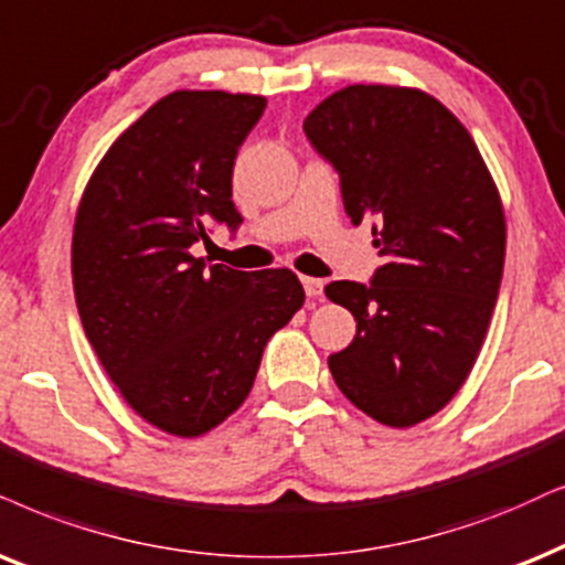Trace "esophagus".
Returning <instances> with one entry per match:
<instances>
[{
	"label": "esophagus",
	"instance_id": "obj_1",
	"mask_svg": "<svg viewBox=\"0 0 565 565\" xmlns=\"http://www.w3.org/2000/svg\"><path fill=\"white\" fill-rule=\"evenodd\" d=\"M302 287H305V295L307 297H320V295H323V281H320V278L302 276Z\"/></svg>",
	"mask_w": 565,
	"mask_h": 565
}]
</instances>
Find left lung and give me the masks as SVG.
<instances>
[{"instance_id":"1","label":"left lung","mask_w":565,"mask_h":565,"mask_svg":"<svg viewBox=\"0 0 565 565\" xmlns=\"http://www.w3.org/2000/svg\"><path fill=\"white\" fill-rule=\"evenodd\" d=\"M305 135L383 255L370 284L326 287L356 320L328 367L356 409L412 427L451 402L480 354L503 276L501 195L467 127L425 90L347 85L307 114Z\"/></svg>"}]
</instances>
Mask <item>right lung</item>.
Returning <instances> with one entry per match:
<instances>
[{
    "mask_svg": "<svg viewBox=\"0 0 565 565\" xmlns=\"http://www.w3.org/2000/svg\"><path fill=\"white\" fill-rule=\"evenodd\" d=\"M266 98L174 90L114 140L83 192L73 287L85 335L146 423L195 438L239 409L263 349L305 302L289 268L205 266L209 224H242L239 146Z\"/></svg>",
    "mask_w": 565,
    "mask_h": 565,
    "instance_id": "1",
    "label": "right lung"
}]
</instances>
